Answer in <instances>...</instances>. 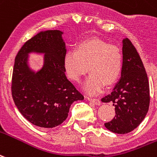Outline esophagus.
Returning <instances> with one entry per match:
<instances>
[{"instance_id":"34e87169","label":"esophagus","mask_w":157,"mask_h":157,"mask_svg":"<svg viewBox=\"0 0 157 157\" xmlns=\"http://www.w3.org/2000/svg\"><path fill=\"white\" fill-rule=\"evenodd\" d=\"M86 99L89 101L92 102L94 104H96V105H100L101 104V102L100 101L99 99H95V98H90V97H86Z\"/></svg>"}]
</instances>
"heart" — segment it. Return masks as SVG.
Masks as SVG:
<instances>
[{
  "mask_svg": "<svg viewBox=\"0 0 157 157\" xmlns=\"http://www.w3.org/2000/svg\"><path fill=\"white\" fill-rule=\"evenodd\" d=\"M123 59L121 50L99 39L80 43L76 51L70 50L65 54L63 67L71 80L80 82L87 71L90 72L83 89L89 95L101 92L105 84L117 82L122 71Z\"/></svg>",
  "mask_w": 157,
  "mask_h": 157,
  "instance_id": "b5f03b06",
  "label": "heart"
}]
</instances>
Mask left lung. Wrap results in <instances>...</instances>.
Wrapping results in <instances>:
<instances>
[{
  "label": "left lung",
  "instance_id": "left-lung-1",
  "mask_svg": "<svg viewBox=\"0 0 157 157\" xmlns=\"http://www.w3.org/2000/svg\"><path fill=\"white\" fill-rule=\"evenodd\" d=\"M123 66L121 78L103 102H113L116 116L105 126L117 134H126L145 119L150 105L148 77L137 51L128 38L122 40Z\"/></svg>",
  "mask_w": 157,
  "mask_h": 157
}]
</instances>
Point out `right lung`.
Segmentation results:
<instances>
[{
	"label": "right lung",
	"mask_w": 157,
	"mask_h": 157,
	"mask_svg": "<svg viewBox=\"0 0 157 157\" xmlns=\"http://www.w3.org/2000/svg\"><path fill=\"white\" fill-rule=\"evenodd\" d=\"M62 35L59 30L40 31L23 45L15 59L11 85L15 105L28 121L43 128L61 125L73 102L84 99L65 74L67 46ZM31 53L44 55L38 71L29 67Z\"/></svg>",
	"instance_id": "right-lung-1"
}]
</instances>
